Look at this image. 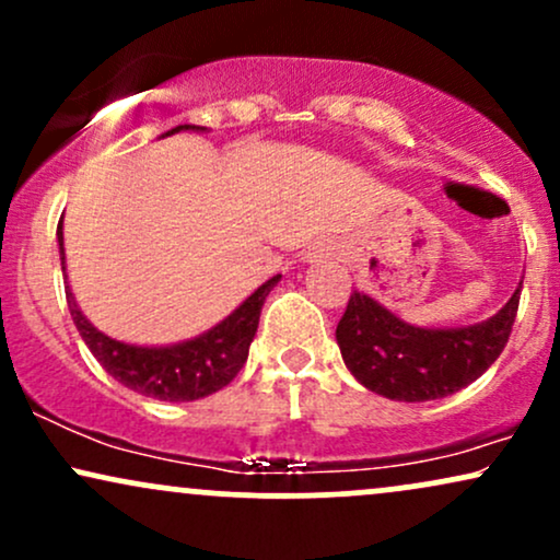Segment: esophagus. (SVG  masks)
I'll return each instance as SVG.
<instances>
[{
    "mask_svg": "<svg viewBox=\"0 0 560 560\" xmlns=\"http://www.w3.org/2000/svg\"><path fill=\"white\" fill-rule=\"evenodd\" d=\"M329 244H324V242H316L311 247V258H329Z\"/></svg>",
    "mask_w": 560,
    "mask_h": 560,
    "instance_id": "34e87169",
    "label": "esophagus"
}]
</instances>
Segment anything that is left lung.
<instances>
[{
  "mask_svg": "<svg viewBox=\"0 0 560 560\" xmlns=\"http://www.w3.org/2000/svg\"><path fill=\"white\" fill-rule=\"evenodd\" d=\"M522 284L492 318L460 329H419L369 294L352 292L337 324L345 365L389 400L427 402L468 387L498 361L511 337Z\"/></svg>",
  "mask_w": 560,
  "mask_h": 560,
  "instance_id": "left-lung-1",
  "label": "left lung"
}]
</instances>
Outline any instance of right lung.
<instances>
[{"label": "right lung", "instance_id": "add662e5", "mask_svg": "<svg viewBox=\"0 0 560 560\" xmlns=\"http://www.w3.org/2000/svg\"><path fill=\"white\" fill-rule=\"evenodd\" d=\"M176 131H205V128L176 126L168 133ZM57 242H60L62 271H66L62 223L57 226ZM279 279L281 276H273L266 284L255 289L231 316L223 318L221 324H215L210 331L199 334V337L189 339V342L168 347H139L110 339L107 334H102L89 324L81 307L75 305L70 289H66V300L83 342H86L92 355L115 382H120L124 387L139 392L144 397H155V400L189 402L223 389L231 378L240 374L244 361H247L249 342H253L255 331H258L262 302H266L268 292H271Z\"/></svg>", "mask_w": 560, "mask_h": 560}]
</instances>
